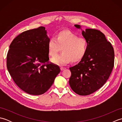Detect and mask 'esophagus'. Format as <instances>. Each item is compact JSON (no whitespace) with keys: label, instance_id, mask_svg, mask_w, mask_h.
Returning a JSON list of instances; mask_svg holds the SVG:
<instances>
[{"label":"esophagus","instance_id":"obj_1","mask_svg":"<svg viewBox=\"0 0 122 122\" xmlns=\"http://www.w3.org/2000/svg\"><path fill=\"white\" fill-rule=\"evenodd\" d=\"M66 69V68H64V67H61L60 68V70L61 71H63L64 70H65Z\"/></svg>","mask_w":122,"mask_h":122}]
</instances>
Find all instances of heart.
Segmentation results:
<instances>
[{"label":"heart","mask_w":122,"mask_h":122,"mask_svg":"<svg viewBox=\"0 0 122 122\" xmlns=\"http://www.w3.org/2000/svg\"><path fill=\"white\" fill-rule=\"evenodd\" d=\"M49 54L55 56L62 49V52L51 59L52 62L58 65H65L70 62H77L85 56L87 50V42L84 38L68 30H62L49 39L47 45Z\"/></svg>","instance_id":"heart-1"}]
</instances>
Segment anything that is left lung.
I'll return each instance as SVG.
<instances>
[{
  "instance_id": "1",
  "label": "left lung",
  "mask_w": 122,
  "mask_h": 122,
  "mask_svg": "<svg viewBox=\"0 0 122 122\" xmlns=\"http://www.w3.org/2000/svg\"><path fill=\"white\" fill-rule=\"evenodd\" d=\"M74 27L82 30L83 37L87 41V50L80 62L70 68L71 76L69 83L76 94L87 95L100 89L107 81L114 66V51L100 30H83L79 25Z\"/></svg>"
}]
</instances>
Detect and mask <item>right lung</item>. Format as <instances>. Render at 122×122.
I'll return each instance as SVG.
<instances>
[{
	"instance_id": "obj_1",
	"label": "right lung",
	"mask_w": 122,
	"mask_h": 122,
	"mask_svg": "<svg viewBox=\"0 0 122 122\" xmlns=\"http://www.w3.org/2000/svg\"><path fill=\"white\" fill-rule=\"evenodd\" d=\"M45 27L25 31L15 37L7 56L8 71L20 89L31 95H41L50 89L60 72L49 61Z\"/></svg>"
}]
</instances>
